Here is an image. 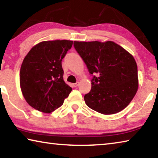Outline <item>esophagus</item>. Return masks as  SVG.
Here are the masks:
<instances>
[{
	"instance_id": "1",
	"label": "esophagus",
	"mask_w": 158,
	"mask_h": 158,
	"mask_svg": "<svg viewBox=\"0 0 158 158\" xmlns=\"http://www.w3.org/2000/svg\"><path fill=\"white\" fill-rule=\"evenodd\" d=\"M79 82H77V83H75V84H73V86L74 87H77L79 85Z\"/></svg>"
}]
</instances>
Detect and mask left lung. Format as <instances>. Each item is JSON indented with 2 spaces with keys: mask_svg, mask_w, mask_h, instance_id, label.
<instances>
[{
  "mask_svg": "<svg viewBox=\"0 0 158 158\" xmlns=\"http://www.w3.org/2000/svg\"><path fill=\"white\" fill-rule=\"evenodd\" d=\"M74 46L89 73L97 74L90 91L85 94L87 106L109 115L129 105L139 86L137 65L133 56L114 42L74 41Z\"/></svg>",
  "mask_w": 158,
  "mask_h": 158,
  "instance_id": "8db88e82",
  "label": "left lung"
}]
</instances>
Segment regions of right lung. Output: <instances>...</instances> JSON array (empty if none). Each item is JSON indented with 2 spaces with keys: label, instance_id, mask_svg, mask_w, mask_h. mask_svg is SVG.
Returning <instances> with one entry per match:
<instances>
[{
  "label": "right lung",
  "instance_id": "obj_1",
  "mask_svg": "<svg viewBox=\"0 0 158 158\" xmlns=\"http://www.w3.org/2000/svg\"><path fill=\"white\" fill-rule=\"evenodd\" d=\"M72 40L43 41L26 56L20 69L22 94L29 105L49 114L63 105L72 88L63 80V58L73 46Z\"/></svg>",
  "mask_w": 158,
  "mask_h": 158
}]
</instances>
